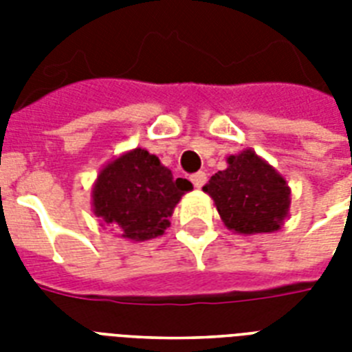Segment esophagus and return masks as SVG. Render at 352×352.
I'll use <instances>...</instances> for the list:
<instances>
[{
    "mask_svg": "<svg viewBox=\"0 0 352 352\" xmlns=\"http://www.w3.org/2000/svg\"><path fill=\"white\" fill-rule=\"evenodd\" d=\"M192 182L195 188H203L204 182H206V173H204V171H197V173H193Z\"/></svg>",
    "mask_w": 352,
    "mask_h": 352,
    "instance_id": "34e87169",
    "label": "esophagus"
}]
</instances>
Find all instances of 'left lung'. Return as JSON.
Instances as JSON below:
<instances>
[{
	"label": "left lung",
	"mask_w": 352,
	"mask_h": 352,
	"mask_svg": "<svg viewBox=\"0 0 352 352\" xmlns=\"http://www.w3.org/2000/svg\"><path fill=\"white\" fill-rule=\"evenodd\" d=\"M228 168L217 171L203 192L228 230L254 235L278 232L290 210V188L285 177L254 149L230 155Z\"/></svg>",
	"instance_id": "8db88e82"
}]
</instances>
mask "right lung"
Returning a JSON list of instances; mask_svg holds the SVG:
<instances>
[{
	"instance_id": "obj_1",
	"label": "right lung",
	"mask_w": 352,
	"mask_h": 352,
	"mask_svg": "<svg viewBox=\"0 0 352 352\" xmlns=\"http://www.w3.org/2000/svg\"><path fill=\"white\" fill-rule=\"evenodd\" d=\"M186 179L171 171L144 148L129 149L100 170L91 192L93 214L129 241L155 239L170 226L173 210L186 192Z\"/></svg>"
}]
</instances>
